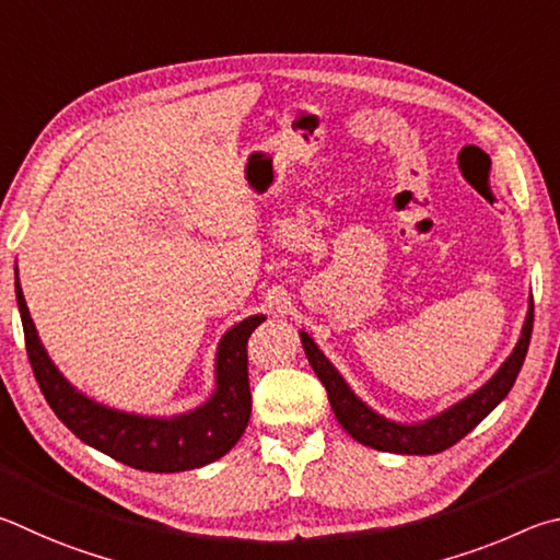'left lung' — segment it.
Instances as JSON below:
<instances>
[{
	"label": "left lung",
	"mask_w": 560,
	"mask_h": 560,
	"mask_svg": "<svg viewBox=\"0 0 560 560\" xmlns=\"http://www.w3.org/2000/svg\"><path fill=\"white\" fill-rule=\"evenodd\" d=\"M534 329V298H528L526 319L522 325V335H518L516 347L512 354L504 359L492 378L479 386L472 394L457 400L440 413L430 416L425 420H416V423H400V420L381 416L378 410L371 408L366 400H361L354 388L347 384V378L339 374V369L325 357L315 339H312L305 329H300V341L305 349L310 366L315 369L317 378L325 384L331 410L339 420V425L347 433L359 440L361 445H369L381 453H396V455H435L443 450L453 447L457 440H463L469 430L477 428L482 420L492 413V410L502 404L509 390H512L514 381L522 371V364L528 351V341H532Z\"/></svg>",
	"instance_id": "1"
}]
</instances>
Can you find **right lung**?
Segmentation results:
<instances>
[{"mask_svg": "<svg viewBox=\"0 0 560 560\" xmlns=\"http://www.w3.org/2000/svg\"><path fill=\"white\" fill-rule=\"evenodd\" d=\"M14 292L22 315L26 354L32 361L38 388L58 420L101 453L144 472H184L211 465L238 443L250 420L248 386V337L265 322L250 315L225 329L213 359L211 396L186 413L144 416L135 410L105 406L78 390L48 357L32 315H28L19 268H14Z\"/></svg>", "mask_w": 560, "mask_h": 560, "instance_id": "obj_1", "label": "right lung"}]
</instances>
